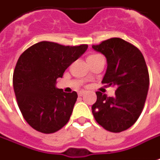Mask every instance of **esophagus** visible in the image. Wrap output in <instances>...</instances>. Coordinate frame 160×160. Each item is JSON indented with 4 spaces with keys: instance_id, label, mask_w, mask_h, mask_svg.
Here are the masks:
<instances>
[{
    "instance_id": "esophagus-1",
    "label": "esophagus",
    "mask_w": 160,
    "mask_h": 160,
    "mask_svg": "<svg viewBox=\"0 0 160 160\" xmlns=\"http://www.w3.org/2000/svg\"><path fill=\"white\" fill-rule=\"evenodd\" d=\"M84 92H85L84 91H80V92H78V96H80V97L83 96V94H84Z\"/></svg>"
}]
</instances>
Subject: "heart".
Segmentation results:
<instances>
[{
  "label": "heart",
  "instance_id": "obj_1",
  "mask_svg": "<svg viewBox=\"0 0 160 160\" xmlns=\"http://www.w3.org/2000/svg\"><path fill=\"white\" fill-rule=\"evenodd\" d=\"M100 56V54H91L88 56V58H87V60H90V59H92V58H96V57H99Z\"/></svg>",
  "mask_w": 160,
  "mask_h": 160
}]
</instances>
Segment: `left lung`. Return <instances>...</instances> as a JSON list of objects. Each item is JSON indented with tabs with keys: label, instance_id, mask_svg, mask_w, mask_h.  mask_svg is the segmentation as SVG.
<instances>
[{
	"label": "left lung",
	"instance_id": "1",
	"mask_svg": "<svg viewBox=\"0 0 160 160\" xmlns=\"http://www.w3.org/2000/svg\"><path fill=\"white\" fill-rule=\"evenodd\" d=\"M107 58L102 83L117 87L114 97L97 92L92 114L97 123L112 132L128 129L137 121L144 107L150 77L142 53L121 38H110L92 45Z\"/></svg>",
	"mask_w": 160,
	"mask_h": 160
}]
</instances>
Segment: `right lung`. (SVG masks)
<instances>
[{
    "label": "right lung",
    "mask_w": 160,
    "mask_h": 160,
    "mask_svg": "<svg viewBox=\"0 0 160 160\" xmlns=\"http://www.w3.org/2000/svg\"><path fill=\"white\" fill-rule=\"evenodd\" d=\"M87 48V44L64 46L43 41L18 58L13 73L14 92L24 118L36 131L52 133L68 122L77 93L58 89L57 79Z\"/></svg>",
    "instance_id": "obj_1"
}]
</instances>
